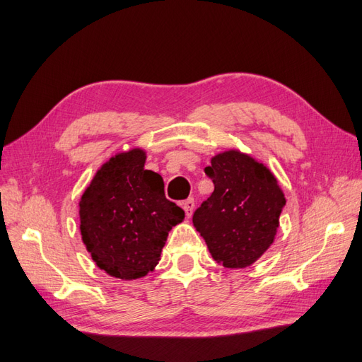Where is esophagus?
<instances>
[{"label": "esophagus", "mask_w": 362, "mask_h": 362, "mask_svg": "<svg viewBox=\"0 0 362 362\" xmlns=\"http://www.w3.org/2000/svg\"><path fill=\"white\" fill-rule=\"evenodd\" d=\"M182 207H183V211H185L186 216L191 218V216H192V212H194V207H195L194 198H188V200H185V202L182 203Z\"/></svg>", "instance_id": "1"}]
</instances>
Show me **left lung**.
<instances>
[{
  "label": "left lung",
  "instance_id": "obj_1",
  "mask_svg": "<svg viewBox=\"0 0 362 362\" xmlns=\"http://www.w3.org/2000/svg\"><path fill=\"white\" fill-rule=\"evenodd\" d=\"M204 171L215 189L195 211L194 227L216 263L242 269L274 243L286 197L272 171L238 148L212 156Z\"/></svg>",
  "mask_w": 362,
  "mask_h": 362
}]
</instances>
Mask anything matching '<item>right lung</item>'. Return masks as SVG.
<instances>
[{
  "label": "right lung",
  "instance_id": "obj_1",
  "mask_svg": "<svg viewBox=\"0 0 362 362\" xmlns=\"http://www.w3.org/2000/svg\"><path fill=\"white\" fill-rule=\"evenodd\" d=\"M146 158L139 147L114 155L79 200V230L93 262L126 281L155 271L168 231L185 219L165 198L162 177L144 168Z\"/></svg>",
  "mask_w": 362,
  "mask_h": 362
}]
</instances>
